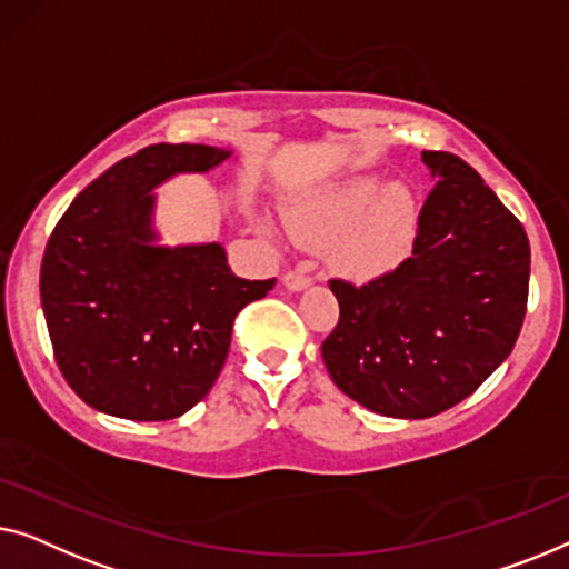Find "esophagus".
<instances>
[{"label":"esophagus","instance_id":"34e87169","mask_svg":"<svg viewBox=\"0 0 569 569\" xmlns=\"http://www.w3.org/2000/svg\"><path fill=\"white\" fill-rule=\"evenodd\" d=\"M311 268L309 262H299L293 270H288V273L283 276V286L288 288V291H303L311 283Z\"/></svg>","mask_w":569,"mask_h":569}]
</instances>
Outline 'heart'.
Returning <instances> with one entry per match:
<instances>
[{
  "label": "heart",
  "mask_w": 569,
  "mask_h": 569,
  "mask_svg": "<svg viewBox=\"0 0 569 569\" xmlns=\"http://www.w3.org/2000/svg\"><path fill=\"white\" fill-rule=\"evenodd\" d=\"M412 223L415 201L410 190L402 182L381 188L373 174L342 182L311 211L291 216V229L301 239H340L335 260L346 273L358 278L395 266L410 242Z\"/></svg>",
  "instance_id": "heart-1"
}]
</instances>
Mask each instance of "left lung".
Returning <instances> with one entry per match:
<instances>
[{
  "instance_id": "obj_1",
  "label": "left lung",
  "mask_w": 569,
  "mask_h": 569,
  "mask_svg": "<svg viewBox=\"0 0 569 569\" xmlns=\"http://www.w3.org/2000/svg\"><path fill=\"white\" fill-rule=\"evenodd\" d=\"M433 190L412 254L366 286L330 281L340 319L322 342L332 381L387 418L467 399L513 350L531 276L523 223L471 167L422 151Z\"/></svg>"
}]
</instances>
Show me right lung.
<instances>
[{
  "label": "right lung",
  "mask_w": 569,
  "mask_h": 569,
  "mask_svg": "<svg viewBox=\"0 0 569 569\" xmlns=\"http://www.w3.org/2000/svg\"><path fill=\"white\" fill-rule=\"evenodd\" d=\"M231 157L154 143L79 193L46 244L41 303L56 363L98 412L172 420L211 391L234 317L276 286L231 273L219 242L159 244L154 188Z\"/></svg>",
  "instance_id": "obj_1"
}]
</instances>
